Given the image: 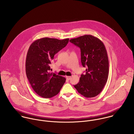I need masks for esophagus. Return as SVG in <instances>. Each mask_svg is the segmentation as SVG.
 <instances>
[{
    "label": "esophagus",
    "mask_w": 134,
    "mask_h": 134,
    "mask_svg": "<svg viewBox=\"0 0 134 134\" xmlns=\"http://www.w3.org/2000/svg\"><path fill=\"white\" fill-rule=\"evenodd\" d=\"M71 76H66V79H68V80H70V79H71Z\"/></svg>",
    "instance_id": "esophagus-1"
}]
</instances>
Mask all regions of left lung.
Returning a JSON list of instances; mask_svg holds the SVG:
<instances>
[{
  "label": "left lung",
  "instance_id": "8db88e82",
  "mask_svg": "<svg viewBox=\"0 0 134 134\" xmlns=\"http://www.w3.org/2000/svg\"><path fill=\"white\" fill-rule=\"evenodd\" d=\"M70 42L80 48L81 64L86 67V74H81L74 86L85 97H95L102 91L108 77L109 61L105 45L92 35L72 38Z\"/></svg>",
  "mask_w": 134,
  "mask_h": 134
}]
</instances>
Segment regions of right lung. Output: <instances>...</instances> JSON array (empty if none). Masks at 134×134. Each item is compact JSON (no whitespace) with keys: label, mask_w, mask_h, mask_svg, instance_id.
I'll return each mask as SVG.
<instances>
[{"label":"right lung","mask_w":134,"mask_h":134,"mask_svg":"<svg viewBox=\"0 0 134 134\" xmlns=\"http://www.w3.org/2000/svg\"><path fill=\"white\" fill-rule=\"evenodd\" d=\"M69 38H43L30 46L26 59V73L34 90L44 98H51L59 93L66 79L49 72L50 64L54 56L66 46Z\"/></svg>","instance_id":"add662e5"}]
</instances>
